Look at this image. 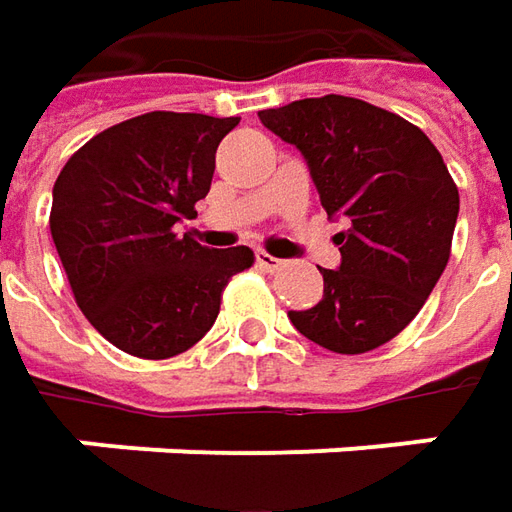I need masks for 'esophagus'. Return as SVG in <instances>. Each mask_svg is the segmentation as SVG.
<instances>
[{
  "label": "esophagus",
  "instance_id": "1",
  "mask_svg": "<svg viewBox=\"0 0 512 512\" xmlns=\"http://www.w3.org/2000/svg\"><path fill=\"white\" fill-rule=\"evenodd\" d=\"M256 265L262 267V270H267V273H276V270H282V267H285V259L270 256V253H265V250H259V253H256Z\"/></svg>",
  "mask_w": 512,
  "mask_h": 512
}]
</instances>
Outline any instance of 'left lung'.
<instances>
[{"label": "left lung", "mask_w": 512, "mask_h": 512, "mask_svg": "<svg viewBox=\"0 0 512 512\" xmlns=\"http://www.w3.org/2000/svg\"><path fill=\"white\" fill-rule=\"evenodd\" d=\"M259 119L305 156L327 219L344 222L342 265L322 270L319 305L290 310V322L333 353L390 342L450 259L459 190L442 153L402 116L336 93L259 110Z\"/></svg>", "instance_id": "obj_1"}]
</instances>
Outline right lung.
<instances>
[{
    "label": "right lung",
    "mask_w": 512,
    "mask_h": 512,
    "mask_svg": "<svg viewBox=\"0 0 512 512\" xmlns=\"http://www.w3.org/2000/svg\"><path fill=\"white\" fill-rule=\"evenodd\" d=\"M239 116L153 110L93 136L53 185L50 236L76 305L139 359L185 353L213 327L250 247L210 250L176 225L196 216L216 148Z\"/></svg>",
    "instance_id": "add662e5"
}]
</instances>
